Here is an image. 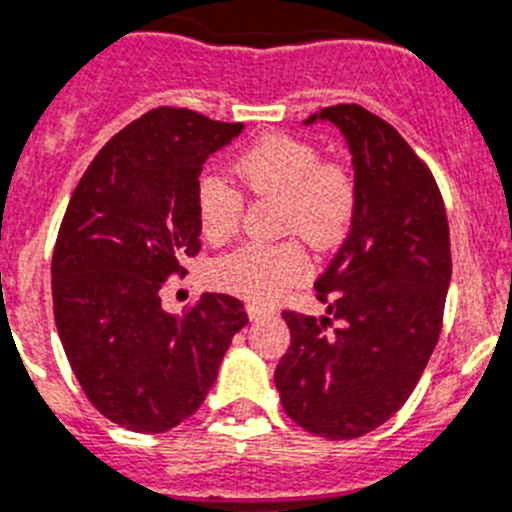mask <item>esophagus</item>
Returning <instances> with one entry per match:
<instances>
[{"label": "esophagus", "mask_w": 512, "mask_h": 512, "mask_svg": "<svg viewBox=\"0 0 512 512\" xmlns=\"http://www.w3.org/2000/svg\"><path fill=\"white\" fill-rule=\"evenodd\" d=\"M247 313H250L252 321H260V319H267V316H273V311L265 306H257V303H247Z\"/></svg>", "instance_id": "esophagus-1"}]
</instances>
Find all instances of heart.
Wrapping results in <instances>:
<instances>
[{
    "label": "heart",
    "instance_id": "b5f03b06",
    "mask_svg": "<svg viewBox=\"0 0 512 512\" xmlns=\"http://www.w3.org/2000/svg\"><path fill=\"white\" fill-rule=\"evenodd\" d=\"M239 186L260 199L280 201V232L298 234L329 250L349 232L357 186L344 165L321 160L319 150L290 135H267L239 153L232 165ZM245 199L222 178H199L196 216L209 242H224L239 227ZM311 273L306 252L288 239L280 245H242L216 262V280L250 301H275Z\"/></svg>",
    "mask_w": 512,
    "mask_h": 512
}]
</instances>
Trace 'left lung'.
Here are the masks:
<instances>
[{"mask_svg":"<svg viewBox=\"0 0 512 512\" xmlns=\"http://www.w3.org/2000/svg\"><path fill=\"white\" fill-rule=\"evenodd\" d=\"M349 145L357 209L316 280L326 316L283 311L290 347L275 367L285 413L308 434L357 439L393 418L441 334L451 280L449 222L431 170L359 104L311 114Z\"/></svg>","mask_w":512,"mask_h":512,"instance_id":"1","label":"left lung"}]
</instances>
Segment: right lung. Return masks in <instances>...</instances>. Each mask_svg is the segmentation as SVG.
Instances as JSON below:
<instances>
[{"mask_svg":"<svg viewBox=\"0 0 512 512\" xmlns=\"http://www.w3.org/2000/svg\"><path fill=\"white\" fill-rule=\"evenodd\" d=\"M245 124L158 107L101 147L78 181L53 250V313L71 370L101 416L163 434L199 411L242 301L204 293L183 316L160 288L201 250L196 186L206 158Z\"/></svg>","mask_w":512,"mask_h":512,"instance_id":"obj_1","label":"right lung"}]
</instances>
